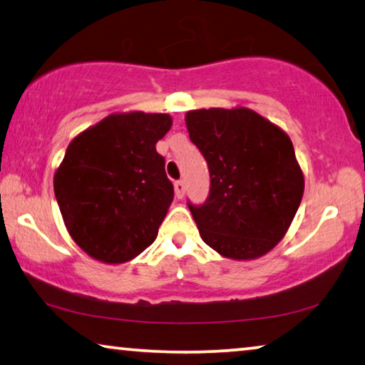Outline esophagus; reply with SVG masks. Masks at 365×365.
<instances>
[{
  "label": "esophagus",
  "mask_w": 365,
  "mask_h": 365,
  "mask_svg": "<svg viewBox=\"0 0 365 365\" xmlns=\"http://www.w3.org/2000/svg\"><path fill=\"white\" fill-rule=\"evenodd\" d=\"M175 195H177V197H183L185 196V182L183 180H178V182H175Z\"/></svg>",
  "instance_id": "1"
}]
</instances>
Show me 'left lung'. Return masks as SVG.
<instances>
[{
  "instance_id": "1",
  "label": "left lung",
  "mask_w": 365,
  "mask_h": 365,
  "mask_svg": "<svg viewBox=\"0 0 365 365\" xmlns=\"http://www.w3.org/2000/svg\"><path fill=\"white\" fill-rule=\"evenodd\" d=\"M185 123L211 174L207 201L188 202L202 242L233 261L267 255L285 237L304 193L292 140L243 106L188 110Z\"/></svg>"
}]
</instances>
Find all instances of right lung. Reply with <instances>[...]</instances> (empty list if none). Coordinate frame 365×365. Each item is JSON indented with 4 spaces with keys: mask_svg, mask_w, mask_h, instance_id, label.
Here are the masks:
<instances>
[{
    "mask_svg": "<svg viewBox=\"0 0 365 365\" xmlns=\"http://www.w3.org/2000/svg\"><path fill=\"white\" fill-rule=\"evenodd\" d=\"M170 127L169 114L114 113L67 146L54 195L67 232L90 257L122 264L156 240L174 200L156 151Z\"/></svg>",
    "mask_w": 365,
    "mask_h": 365,
    "instance_id": "1",
    "label": "right lung"
}]
</instances>
